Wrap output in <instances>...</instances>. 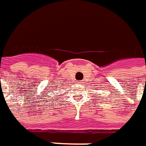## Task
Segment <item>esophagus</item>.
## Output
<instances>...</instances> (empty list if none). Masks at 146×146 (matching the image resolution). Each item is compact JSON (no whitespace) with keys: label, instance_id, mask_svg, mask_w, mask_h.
I'll list each match as a JSON object with an SVG mask.
<instances>
[{"label":"esophagus","instance_id":"34e87169","mask_svg":"<svg viewBox=\"0 0 146 146\" xmlns=\"http://www.w3.org/2000/svg\"><path fill=\"white\" fill-rule=\"evenodd\" d=\"M80 83H81V82H80Z\"/></svg>","mask_w":146,"mask_h":146}]
</instances>
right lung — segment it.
<instances>
[{"label": "right lung", "mask_w": 146, "mask_h": 146, "mask_svg": "<svg viewBox=\"0 0 146 146\" xmlns=\"http://www.w3.org/2000/svg\"><path fill=\"white\" fill-rule=\"evenodd\" d=\"M59 86H60V85H59Z\"/></svg>", "instance_id": "right-lung-1"}]
</instances>
